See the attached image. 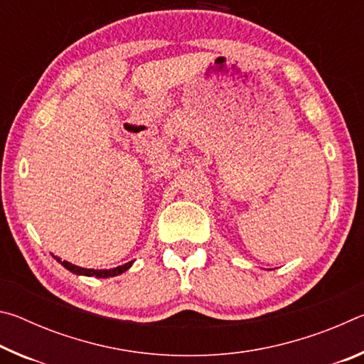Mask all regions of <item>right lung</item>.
<instances>
[{"label": "right lung", "mask_w": 364, "mask_h": 364, "mask_svg": "<svg viewBox=\"0 0 364 364\" xmlns=\"http://www.w3.org/2000/svg\"><path fill=\"white\" fill-rule=\"evenodd\" d=\"M56 260L63 264L64 268H67L69 271H72V273L75 274H83V276H95V278H110V276H117V274H122L123 271H127L128 268L132 267L133 262H128L125 264H122V267H117V268H112V269H86V268H82V267H77V264H72L69 262H63L60 260L59 257H54Z\"/></svg>", "instance_id": "1"}]
</instances>
